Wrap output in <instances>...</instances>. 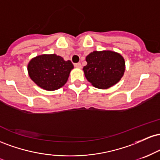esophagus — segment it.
Listing matches in <instances>:
<instances>
[{"mask_svg":"<svg viewBox=\"0 0 160 160\" xmlns=\"http://www.w3.org/2000/svg\"><path fill=\"white\" fill-rule=\"evenodd\" d=\"M74 66L76 68H82V65H81V64H80V63L74 64Z\"/></svg>","mask_w":160,"mask_h":160,"instance_id":"obj_1","label":"esophagus"}]
</instances>
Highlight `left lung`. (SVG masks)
I'll return each instance as SVG.
<instances>
[{
	"mask_svg": "<svg viewBox=\"0 0 160 160\" xmlns=\"http://www.w3.org/2000/svg\"><path fill=\"white\" fill-rule=\"evenodd\" d=\"M83 67L86 78L98 89L111 87L120 80L125 72V60L120 53L110 50L93 51L86 58Z\"/></svg>",
	"mask_w": 160,
	"mask_h": 160,
	"instance_id": "left-lung-1",
	"label": "left lung"
}]
</instances>
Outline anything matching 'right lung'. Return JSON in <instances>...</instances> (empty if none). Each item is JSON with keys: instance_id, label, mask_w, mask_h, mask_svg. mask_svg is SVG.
Returning <instances> with one entry per match:
<instances>
[{"instance_id": "right-lung-1", "label": "right lung", "mask_w": 160, "mask_h": 160, "mask_svg": "<svg viewBox=\"0 0 160 160\" xmlns=\"http://www.w3.org/2000/svg\"><path fill=\"white\" fill-rule=\"evenodd\" d=\"M74 68L71 62L65 61L56 54H43L33 58L28 65L29 77L38 86L54 91L68 81L70 72Z\"/></svg>"}]
</instances>
